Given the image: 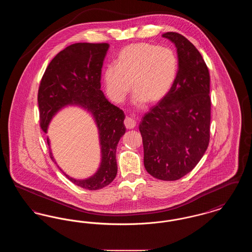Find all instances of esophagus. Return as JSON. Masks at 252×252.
Segmentation results:
<instances>
[{
	"label": "esophagus",
	"instance_id": "1",
	"mask_svg": "<svg viewBox=\"0 0 252 252\" xmlns=\"http://www.w3.org/2000/svg\"><path fill=\"white\" fill-rule=\"evenodd\" d=\"M124 123H125V126L127 129H132L136 126V121L134 120L133 118H130V117H126Z\"/></svg>",
	"mask_w": 252,
	"mask_h": 252
}]
</instances>
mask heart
Returning <instances> with one entry per match:
<instances>
[{
    "label": "heart",
    "instance_id": "b5f03b06",
    "mask_svg": "<svg viewBox=\"0 0 252 252\" xmlns=\"http://www.w3.org/2000/svg\"><path fill=\"white\" fill-rule=\"evenodd\" d=\"M178 68V58L172 49L139 42L121 51L116 66H108L103 79L114 102H123L133 88V103L141 107L145 102L157 104L167 96L176 81Z\"/></svg>",
    "mask_w": 252,
    "mask_h": 252
}]
</instances>
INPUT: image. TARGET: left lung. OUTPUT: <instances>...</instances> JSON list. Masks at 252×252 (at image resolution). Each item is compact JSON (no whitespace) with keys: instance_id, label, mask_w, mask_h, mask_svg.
<instances>
[{"instance_id":"left-lung-1","label":"left lung","mask_w":252,"mask_h":252,"mask_svg":"<svg viewBox=\"0 0 252 252\" xmlns=\"http://www.w3.org/2000/svg\"><path fill=\"white\" fill-rule=\"evenodd\" d=\"M175 44L179 70L167 96L144 114V167L158 180H180L203 157L210 141V74L198 50L185 36L162 34Z\"/></svg>"}]
</instances>
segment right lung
Wrapping results in <instances>:
<instances>
[{"instance_id": "right-lung-1", "label": "right lung", "mask_w": 252, "mask_h": 252, "mask_svg": "<svg viewBox=\"0 0 252 252\" xmlns=\"http://www.w3.org/2000/svg\"><path fill=\"white\" fill-rule=\"evenodd\" d=\"M108 48V43H74L62 50L50 62L37 94L40 126L45 133L55 115L69 106L84 109L94 121L101 158L95 173L87 179L72 178L58 165L47 137L52 160L68 180L87 190L102 189L115 179L116 148L126 130L124 111L101 91L102 67Z\"/></svg>"}]
</instances>
